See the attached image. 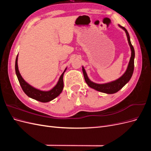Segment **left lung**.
<instances>
[{
  "instance_id": "8db88e82",
  "label": "left lung",
  "mask_w": 151,
  "mask_h": 151,
  "mask_svg": "<svg viewBox=\"0 0 151 151\" xmlns=\"http://www.w3.org/2000/svg\"><path fill=\"white\" fill-rule=\"evenodd\" d=\"M118 26L125 31L127 36L128 42H129V44L130 45L131 52H132L131 57L130 59L129 65H128L127 70L124 74H123V76H121L119 79H118L114 81L110 82V83L101 84H96V83H93V82L91 81L88 78V75L86 74V72L84 69V67H83V74L84 77V79H85L86 83L88 84V85L91 88H93L96 91H100V92L101 93H106V94H114L118 92V91H120L123 87L130 81V79H131V77L132 76V74H133L134 70L135 51H134V48L133 46H132L130 42L129 34L124 27L121 26L120 25H118Z\"/></svg>"
}]
</instances>
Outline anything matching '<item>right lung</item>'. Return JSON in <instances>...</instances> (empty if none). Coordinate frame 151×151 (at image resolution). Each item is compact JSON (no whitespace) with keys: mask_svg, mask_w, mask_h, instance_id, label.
Masks as SVG:
<instances>
[{"mask_svg":"<svg viewBox=\"0 0 151 151\" xmlns=\"http://www.w3.org/2000/svg\"><path fill=\"white\" fill-rule=\"evenodd\" d=\"M17 57H18V55H17V57L16 59V63H15L16 74L17 77L18 81H19V84L22 88V89L23 90L24 93L28 96H29L32 99L37 100V101L40 102L47 103L52 101V100H53L55 98H57L58 96H59V94L62 93L63 88V74H64V72L67 69V68L60 76L56 86L53 87L51 90L48 91H41L33 88V86H31L28 83H27L24 80V79L22 78L21 75L20 74L19 69H18Z\"/></svg>","mask_w":151,"mask_h":151,"instance_id":"1","label":"right lung"}]
</instances>
